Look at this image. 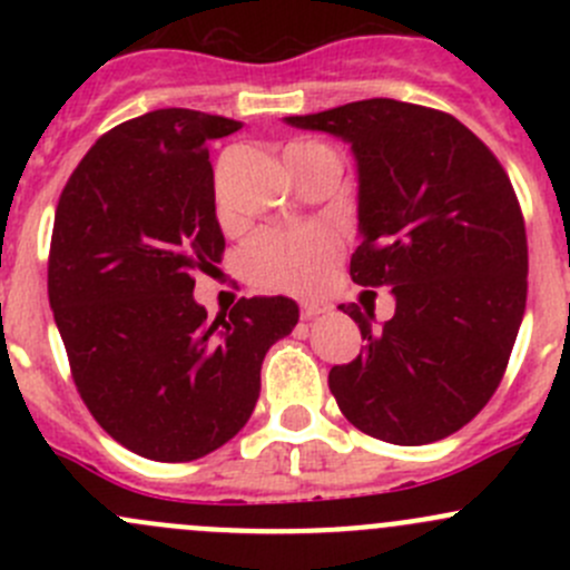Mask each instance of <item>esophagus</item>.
I'll return each instance as SVG.
<instances>
[{
	"instance_id": "esophagus-1",
	"label": "esophagus",
	"mask_w": 570,
	"mask_h": 570,
	"mask_svg": "<svg viewBox=\"0 0 570 570\" xmlns=\"http://www.w3.org/2000/svg\"><path fill=\"white\" fill-rule=\"evenodd\" d=\"M327 312H331V303H325V301H303L301 303L303 320H314V317H320V314H327Z\"/></svg>"
}]
</instances>
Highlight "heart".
<instances>
[{
	"instance_id": "b5f03b06",
	"label": "heart",
	"mask_w": 570,
	"mask_h": 570,
	"mask_svg": "<svg viewBox=\"0 0 570 570\" xmlns=\"http://www.w3.org/2000/svg\"><path fill=\"white\" fill-rule=\"evenodd\" d=\"M284 154L297 176L325 163L338 165V154L333 151V146L317 137L292 140ZM336 253V237L320 226L295 228V232L264 228V232L253 234L245 245L243 267L253 284L264 286V289L312 292L320 286L322 275L327 273Z\"/></svg>"
}]
</instances>
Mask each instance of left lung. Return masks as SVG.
<instances>
[{"label":"left lung","instance_id":"8db88e82","mask_svg":"<svg viewBox=\"0 0 570 570\" xmlns=\"http://www.w3.org/2000/svg\"><path fill=\"white\" fill-rule=\"evenodd\" d=\"M286 124L353 146L364 239L350 275L392 286L396 301L383 327L375 308L338 306L366 338L327 375L338 411L400 446L458 433L502 383L527 308L524 215L502 163L450 112L407 101H353Z\"/></svg>","mask_w":570,"mask_h":570}]
</instances>
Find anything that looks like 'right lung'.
Returning a JSON list of instances; mask_svg holds the SVG:
<instances>
[{
    "instance_id": "add662e5",
    "label": "right lung",
    "mask_w": 570,
    "mask_h": 570,
    "mask_svg": "<svg viewBox=\"0 0 570 570\" xmlns=\"http://www.w3.org/2000/svg\"><path fill=\"white\" fill-rule=\"evenodd\" d=\"M239 124L154 109L96 140L62 187L49 303L77 392L135 455L187 463L232 441L256 407L262 361L297 325L289 297H239L206 320L195 273L220 264L209 140Z\"/></svg>"
}]
</instances>
